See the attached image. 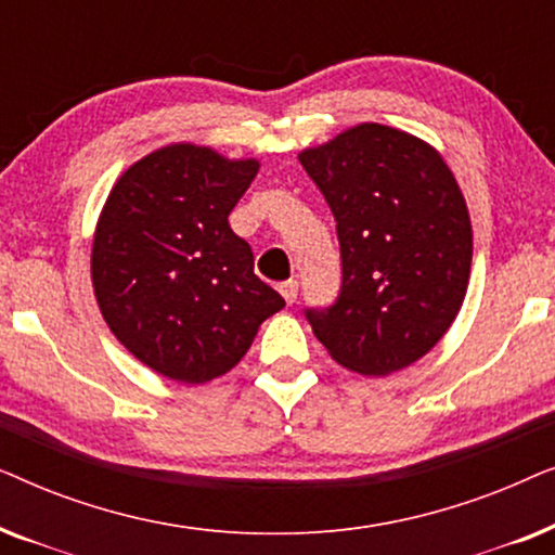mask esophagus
Segmentation results:
<instances>
[{
    "label": "esophagus",
    "mask_w": 555,
    "mask_h": 555,
    "mask_svg": "<svg viewBox=\"0 0 555 555\" xmlns=\"http://www.w3.org/2000/svg\"><path fill=\"white\" fill-rule=\"evenodd\" d=\"M278 291L285 298L287 306H291V302H295V298H298V283H295V280H285V283H280Z\"/></svg>",
    "instance_id": "1"
}]
</instances>
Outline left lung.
Instances as JSON below:
<instances>
[{
  "label": "left lung",
  "mask_w": 555,
  "mask_h": 555,
  "mask_svg": "<svg viewBox=\"0 0 555 555\" xmlns=\"http://www.w3.org/2000/svg\"><path fill=\"white\" fill-rule=\"evenodd\" d=\"M300 164L336 217L340 293L306 308L333 361L389 376L439 344L465 300L473 264L469 211L450 166L429 143L361 124Z\"/></svg>",
  "instance_id": "8db88e82"
}]
</instances>
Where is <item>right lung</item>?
Segmentation results:
<instances>
[{"instance_id":"right-lung-1","label":"right lung","mask_w":555,"mask_h":555,"mask_svg":"<svg viewBox=\"0 0 555 555\" xmlns=\"http://www.w3.org/2000/svg\"><path fill=\"white\" fill-rule=\"evenodd\" d=\"M257 169L255 158L171 143L120 173L105 199L90 255L98 308L113 336L171 382L227 374L285 308L227 219Z\"/></svg>"}]
</instances>
